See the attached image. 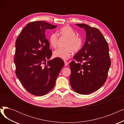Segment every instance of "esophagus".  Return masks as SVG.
Here are the masks:
<instances>
[{
	"instance_id": "34e87169",
	"label": "esophagus",
	"mask_w": 124,
	"mask_h": 124,
	"mask_svg": "<svg viewBox=\"0 0 124 124\" xmlns=\"http://www.w3.org/2000/svg\"><path fill=\"white\" fill-rule=\"evenodd\" d=\"M64 63H65V66H67L68 65V64H69V63L68 62L66 61H64Z\"/></svg>"
}]
</instances>
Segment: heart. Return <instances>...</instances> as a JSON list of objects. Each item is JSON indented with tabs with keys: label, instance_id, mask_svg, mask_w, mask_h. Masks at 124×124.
<instances>
[{
	"label": "heart",
	"instance_id": "heart-1",
	"mask_svg": "<svg viewBox=\"0 0 124 124\" xmlns=\"http://www.w3.org/2000/svg\"><path fill=\"white\" fill-rule=\"evenodd\" d=\"M58 34L61 37L67 39L64 45L65 48H58L53 52V56L66 60L71 57L72 52L74 53L78 52L82 46V39L76 35L75 31L69 26H65L58 31ZM58 42V36L57 34L53 33L49 38V42L53 48H56Z\"/></svg>",
	"mask_w": 124,
	"mask_h": 124
}]
</instances>
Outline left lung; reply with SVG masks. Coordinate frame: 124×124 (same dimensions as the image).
<instances>
[{
	"label": "left lung",
	"mask_w": 124,
	"mask_h": 124,
	"mask_svg": "<svg viewBox=\"0 0 124 124\" xmlns=\"http://www.w3.org/2000/svg\"><path fill=\"white\" fill-rule=\"evenodd\" d=\"M76 25L86 32L85 41L69 64L70 83L77 93L88 94L105 83L110 66L108 44L98 29L84 23Z\"/></svg>",
	"instance_id": "obj_1"
}]
</instances>
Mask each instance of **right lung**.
Instances as JSON below:
<instances>
[{"mask_svg":"<svg viewBox=\"0 0 124 124\" xmlns=\"http://www.w3.org/2000/svg\"><path fill=\"white\" fill-rule=\"evenodd\" d=\"M56 27L43 21L30 23L16 42V75L25 89L36 96L46 94L54 88L64 65L61 59L49 60L52 51L45 31Z\"/></svg>","mask_w":124,"mask_h":124,"instance_id":"add662e5","label":"right lung"}]
</instances>
